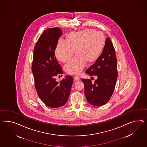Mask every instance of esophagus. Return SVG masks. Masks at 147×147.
I'll list each match as a JSON object with an SVG mask.
<instances>
[{"label":"esophagus","instance_id":"esophagus-1","mask_svg":"<svg viewBox=\"0 0 147 147\" xmlns=\"http://www.w3.org/2000/svg\"><path fill=\"white\" fill-rule=\"evenodd\" d=\"M74 79H75V80L78 81V80H80V77H78V76H74Z\"/></svg>","mask_w":147,"mask_h":147}]
</instances>
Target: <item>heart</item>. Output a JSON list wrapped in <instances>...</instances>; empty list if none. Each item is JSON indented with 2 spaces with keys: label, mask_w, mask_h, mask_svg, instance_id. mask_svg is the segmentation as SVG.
I'll use <instances>...</instances> for the list:
<instances>
[{
  "label": "heart",
  "mask_w": 147,
  "mask_h": 147,
  "mask_svg": "<svg viewBox=\"0 0 147 147\" xmlns=\"http://www.w3.org/2000/svg\"><path fill=\"white\" fill-rule=\"evenodd\" d=\"M105 42L102 33L92 29H86L68 34L67 41L59 39L55 50L57 59L65 62L72 57L75 50L77 55L64 65V70L69 74H79L89 63L96 60L101 54Z\"/></svg>",
  "instance_id": "b5f03b06"
}]
</instances>
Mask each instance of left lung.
<instances>
[{
  "label": "left lung",
  "instance_id": "8db88e82",
  "mask_svg": "<svg viewBox=\"0 0 147 147\" xmlns=\"http://www.w3.org/2000/svg\"><path fill=\"white\" fill-rule=\"evenodd\" d=\"M86 73L98 78L92 83L90 79H82L87 101L91 105L101 106L109 101L113 94L118 77L117 58L110 39L105 40L101 55Z\"/></svg>",
  "mask_w": 147,
  "mask_h": 147
}]
</instances>
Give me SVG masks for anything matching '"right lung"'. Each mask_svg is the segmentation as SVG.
Returning a JSON list of instances; mask_svg holds the SVG:
<instances>
[{
  "label": "right lung",
  "mask_w": 147,
  "mask_h": 147,
  "mask_svg": "<svg viewBox=\"0 0 147 147\" xmlns=\"http://www.w3.org/2000/svg\"><path fill=\"white\" fill-rule=\"evenodd\" d=\"M62 34V30L57 27L46 29L34 50L32 71L35 88L42 101L52 108L67 103L73 83L71 76H66L60 82L55 80L56 76L63 74L55 55L58 40Z\"/></svg>",
  "instance_id": "add662e5"
}]
</instances>
